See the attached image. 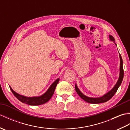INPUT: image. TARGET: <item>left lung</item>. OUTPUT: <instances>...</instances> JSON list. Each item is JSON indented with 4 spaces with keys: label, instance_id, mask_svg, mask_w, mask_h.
Instances as JSON below:
<instances>
[{
    "label": "left lung",
    "instance_id": "1",
    "mask_svg": "<svg viewBox=\"0 0 130 130\" xmlns=\"http://www.w3.org/2000/svg\"><path fill=\"white\" fill-rule=\"evenodd\" d=\"M109 38L111 41L115 42V38L112 36H109ZM120 73L119 79H118L116 84L115 85V86L113 87V88L111 90H110L108 93H107L106 94L102 96V97L90 98V97H88V96H85L80 92V91L79 90L78 88L77 87L76 85L75 84V87L76 92H77V93H78V94L80 96L83 100H84L85 102H87L88 103H89L98 104V103H104V102H107L108 101H109L110 99L112 98V96L115 94V93H116L117 90H118V88H119L121 83L122 82V80L123 78V75H124V71L123 69V61H122V57H121L120 54Z\"/></svg>",
    "mask_w": 130,
    "mask_h": 130
}]
</instances>
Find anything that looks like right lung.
I'll list each match as a JSON object with an SVG mask.
<instances>
[{
    "instance_id": "1",
    "label": "right lung",
    "mask_w": 130,
    "mask_h": 130,
    "mask_svg": "<svg viewBox=\"0 0 130 130\" xmlns=\"http://www.w3.org/2000/svg\"><path fill=\"white\" fill-rule=\"evenodd\" d=\"M59 82V78L56 79L52 85L48 88L47 91L40 96H36V97H27L23 95H21L15 92L12 88L10 87V89L12 92L15 97L17 98L19 101L22 102L23 103H26L27 104L32 105V106H38V105L43 104L48 102L52 97V95L54 94L55 88L58 83Z\"/></svg>"
}]
</instances>
